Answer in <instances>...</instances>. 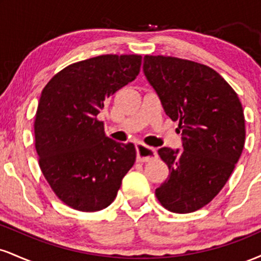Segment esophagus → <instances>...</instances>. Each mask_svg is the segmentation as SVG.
I'll list each match as a JSON object with an SVG mask.
<instances>
[{"mask_svg": "<svg viewBox=\"0 0 261 261\" xmlns=\"http://www.w3.org/2000/svg\"><path fill=\"white\" fill-rule=\"evenodd\" d=\"M136 152H137V162H149L153 161L158 157L157 149L146 146L145 143L139 142L136 143Z\"/></svg>", "mask_w": 261, "mask_h": 261, "instance_id": "34e87169", "label": "esophagus"}]
</instances>
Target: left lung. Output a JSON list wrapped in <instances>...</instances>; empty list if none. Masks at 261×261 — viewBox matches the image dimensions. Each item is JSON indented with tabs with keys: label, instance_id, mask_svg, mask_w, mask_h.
I'll return each mask as SVG.
<instances>
[{
	"label": "left lung",
	"instance_id": "1",
	"mask_svg": "<svg viewBox=\"0 0 261 261\" xmlns=\"http://www.w3.org/2000/svg\"><path fill=\"white\" fill-rule=\"evenodd\" d=\"M143 72L167 115L179 121L184 147L181 152L158 149L169 175L155 189V196L168 211L194 212L222 190L241 157L243 107L226 80L199 62L146 55Z\"/></svg>",
	"mask_w": 261,
	"mask_h": 261
}]
</instances>
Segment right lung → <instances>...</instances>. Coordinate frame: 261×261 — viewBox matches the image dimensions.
I'll return each mask as SVG.
<instances>
[{"instance_id": "add662e5", "label": "right lung", "mask_w": 261, "mask_h": 261, "mask_svg": "<svg viewBox=\"0 0 261 261\" xmlns=\"http://www.w3.org/2000/svg\"><path fill=\"white\" fill-rule=\"evenodd\" d=\"M141 61V55H100L74 62L41 92L34 120L39 167L70 207H108L134 166L135 146L107 137L98 114L110 95L136 79Z\"/></svg>"}]
</instances>
